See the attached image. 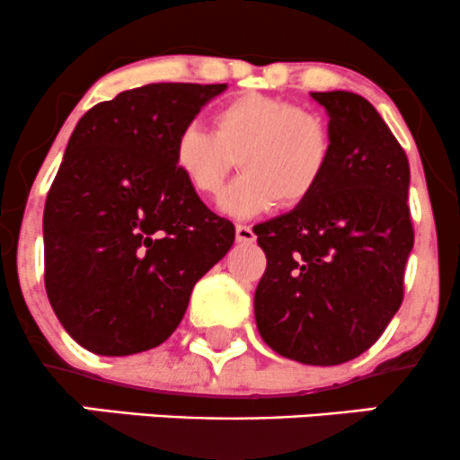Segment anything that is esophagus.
<instances>
[{"label":"esophagus","mask_w":460,"mask_h":460,"mask_svg":"<svg viewBox=\"0 0 460 460\" xmlns=\"http://www.w3.org/2000/svg\"><path fill=\"white\" fill-rule=\"evenodd\" d=\"M235 240H238L240 244H253L255 243L253 229L246 225H238L235 226Z\"/></svg>","instance_id":"obj_1"}]
</instances>
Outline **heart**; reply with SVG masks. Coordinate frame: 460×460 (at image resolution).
Returning <instances> with one entry per match:
<instances>
[{"label":"heart","mask_w":460,"mask_h":460,"mask_svg":"<svg viewBox=\"0 0 460 460\" xmlns=\"http://www.w3.org/2000/svg\"><path fill=\"white\" fill-rule=\"evenodd\" d=\"M182 181L198 196L214 198L240 161L244 172L222 193L220 209L253 217L306 202L326 176L332 137L326 119L278 96L240 94L214 112V132L182 125L172 145Z\"/></svg>","instance_id":"b5f03b06"}]
</instances>
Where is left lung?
I'll return each mask as SVG.
<instances>
[{
    "instance_id": "obj_1",
    "label": "left lung",
    "mask_w": 460,
    "mask_h": 460,
    "mask_svg": "<svg viewBox=\"0 0 460 460\" xmlns=\"http://www.w3.org/2000/svg\"><path fill=\"white\" fill-rule=\"evenodd\" d=\"M311 96L331 119V165L306 202L253 229L267 253L253 306L278 355L337 366L368 350L403 302L410 165L364 96Z\"/></svg>"
}]
</instances>
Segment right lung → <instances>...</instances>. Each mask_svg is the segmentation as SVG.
Returning <instances> with one entry per match:
<instances>
[{
  "label": "right lung",
  "mask_w": 460,
  "mask_h": 460,
  "mask_svg": "<svg viewBox=\"0 0 460 460\" xmlns=\"http://www.w3.org/2000/svg\"><path fill=\"white\" fill-rule=\"evenodd\" d=\"M226 84H149L76 123L43 209L46 293L96 355L161 346L235 229L182 181L172 145Z\"/></svg>",
  "instance_id": "obj_1"
}]
</instances>
